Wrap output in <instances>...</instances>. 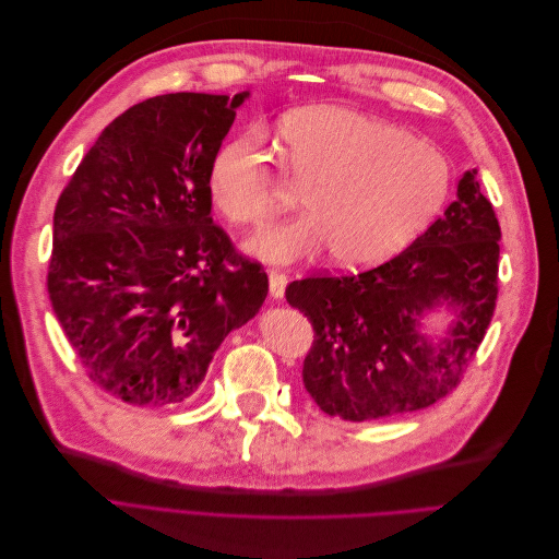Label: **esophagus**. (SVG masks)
I'll list each match as a JSON object with an SVG mask.
<instances>
[{"mask_svg":"<svg viewBox=\"0 0 559 559\" xmlns=\"http://www.w3.org/2000/svg\"><path fill=\"white\" fill-rule=\"evenodd\" d=\"M286 282L288 277L280 271H271L269 273V290H271V298H282L284 296V288H286Z\"/></svg>","mask_w":559,"mask_h":559,"instance_id":"1","label":"esophagus"}]
</instances>
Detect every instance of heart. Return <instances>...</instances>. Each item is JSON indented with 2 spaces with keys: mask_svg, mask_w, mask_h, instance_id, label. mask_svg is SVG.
<instances>
[{
  "mask_svg": "<svg viewBox=\"0 0 559 559\" xmlns=\"http://www.w3.org/2000/svg\"><path fill=\"white\" fill-rule=\"evenodd\" d=\"M280 136L311 216L252 238L250 252L265 261L296 263L332 250L343 269L380 263L407 246L445 198L443 154L380 118L321 106L286 118ZM209 189L238 225L265 227L282 211L275 170L254 141H236L216 156Z\"/></svg>",
  "mask_w": 559,
  "mask_h": 559,
  "instance_id": "heart-1",
  "label": "heart"
}]
</instances>
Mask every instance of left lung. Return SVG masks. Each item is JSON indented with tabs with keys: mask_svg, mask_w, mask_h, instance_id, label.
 Segmentation results:
<instances>
[{
	"mask_svg": "<svg viewBox=\"0 0 559 559\" xmlns=\"http://www.w3.org/2000/svg\"><path fill=\"white\" fill-rule=\"evenodd\" d=\"M475 175L464 173L443 216L378 269L286 286L313 328L302 382L325 414L355 423L407 414L460 384L498 298L500 225ZM441 304L459 321L432 344L417 318Z\"/></svg>",
	"mask_w": 559,
	"mask_h": 559,
	"instance_id": "obj_1",
	"label": "left lung"
}]
</instances>
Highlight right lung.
Instances as JSON below:
<instances>
[{
  "label": "right lung",
  "instance_id": "add662e5",
  "mask_svg": "<svg viewBox=\"0 0 559 559\" xmlns=\"http://www.w3.org/2000/svg\"><path fill=\"white\" fill-rule=\"evenodd\" d=\"M250 93H170L120 114L55 209L47 290L88 378L127 405H179L269 296L211 218L209 175Z\"/></svg>",
  "mask_w": 559,
  "mask_h": 559
}]
</instances>
